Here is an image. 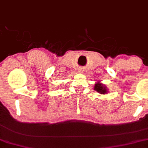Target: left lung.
<instances>
[{
  "instance_id": "left-lung-1",
  "label": "left lung",
  "mask_w": 148,
  "mask_h": 148,
  "mask_svg": "<svg viewBox=\"0 0 148 148\" xmlns=\"http://www.w3.org/2000/svg\"><path fill=\"white\" fill-rule=\"evenodd\" d=\"M94 90H96L97 92L100 93L101 94H104L108 93V89H107L106 86L103 85V84L100 83V81L97 82L94 86Z\"/></svg>"
}]
</instances>
